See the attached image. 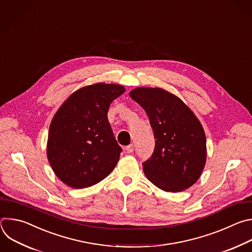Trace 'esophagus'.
Listing matches in <instances>:
<instances>
[{"label":"esophagus","instance_id":"esophagus-1","mask_svg":"<svg viewBox=\"0 0 252 252\" xmlns=\"http://www.w3.org/2000/svg\"><path fill=\"white\" fill-rule=\"evenodd\" d=\"M125 150L127 151V153H132L133 151H134V145H133V144H130L129 146H127V147L125 148Z\"/></svg>","mask_w":252,"mask_h":252}]
</instances>
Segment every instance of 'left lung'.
<instances>
[{
    "mask_svg": "<svg viewBox=\"0 0 252 252\" xmlns=\"http://www.w3.org/2000/svg\"><path fill=\"white\" fill-rule=\"evenodd\" d=\"M129 95L146 111L155 137L153 155L143 163L147 179L165 191L189 189L207 161L202 124L178 96L162 88L138 87Z\"/></svg>",
    "mask_w": 252,
    "mask_h": 252,
    "instance_id": "8db88e82",
    "label": "left lung"
}]
</instances>
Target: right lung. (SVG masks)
Segmentation results:
<instances>
[{
    "label": "right lung",
    "instance_id": "right-lung-1",
    "mask_svg": "<svg viewBox=\"0 0 252 252\" xmlns=\"http://www.w3.org/2000/svg\"><path fill=\"white\" fill-rule=\"evenodd\" d=\"M119 84L95 83L73 92L49 126L46 155L57 177L73 189L91 187L115 168L121 147L107 118Z\"/></svg>",
    "mask_w": 252,
    "mask_h": 252
}]
</instances>
